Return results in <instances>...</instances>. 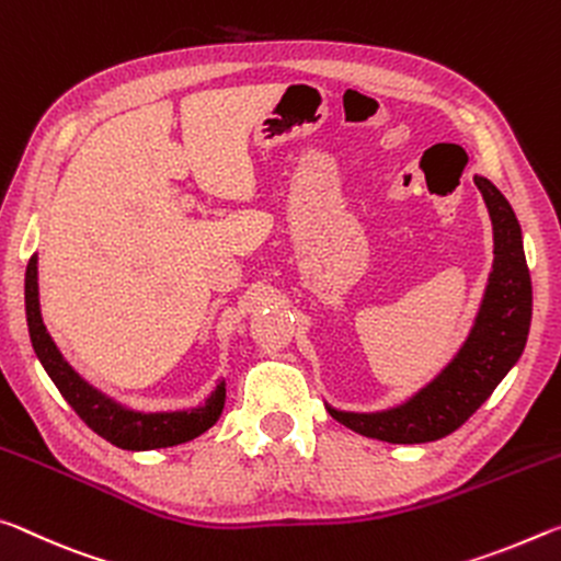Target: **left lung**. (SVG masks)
<instances>
[{
  "mask_svg": "<svg viewBox=\"0 0 561 561\" xmlns=\"http://www.w3.org/2000/svg\"><path fill=\"white\" fill-rule=\"evenodd\" d=\"M490 208L494 263L474 328L460 353L405 405L385 412H341L330 417L373 439L398 445L433 443L455 433L490 398L525 351L531 320V280L517 216L497 186L474 176Z\"/></svg>",
  "mask_w": 561,
  "mask_h": 561,
  "instance_id": "left-lung-1",
  "label": "left lung"
}]
</instances>
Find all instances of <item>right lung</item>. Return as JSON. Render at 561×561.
Instances as JSON below:
<instances>
[{"mask_svg":"<svg viewBox=\"0 0 561 561\" xmlns=\"http://www.w3.org/2000/svg\"><path fill=\"white\" fill-rule=\"evenodd\" d=\"M24 306H26V325H30V337L34 353L39 357L44 370L57 385L61 398L69 402L73 412L87 422L108 443L122 449H159L188 443L198 435H204L208 427L216 425V420L224 412L226 402V385L218 382L216 390L210 392L204 408L183 410V412H144L126 410L108 400L106 394L91 388L87 380H81L73 367L64 360L59 347L54 345L51 335L42 323L39 310V286H36V255L26 263L24 275Z\"/></svg>","mask_w":561,"mask_h":561,"instance_id":"right-lung-1","label":"right lung"}]
</instances>
